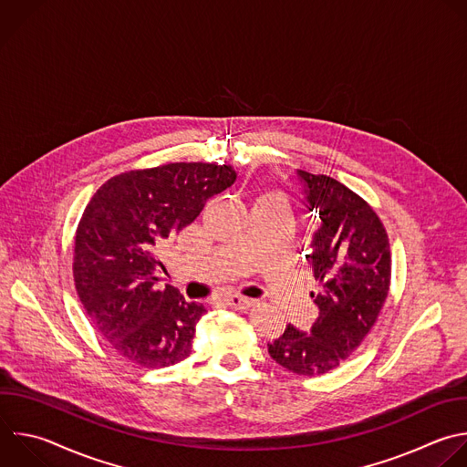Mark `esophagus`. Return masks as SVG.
Returning <instances> with one entry per match:
<instances>
[{"label":"esophagus","mask_w":467,"mask_h":467,"mask_svg":"<svg viewBox=\"0 0 467 467\" xmlns=\"http://www.w3.org/2000/svg\"><path fill=\"white\" fill-rule=\"evenodd\" d=\"M225 304L234 307V309H249L253 306V300L245 298V296H240V295H229L225 298Z\"/></svg>","instance_id":"esophagus-1"}]
</instances>
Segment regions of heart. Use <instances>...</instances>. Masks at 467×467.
<instances>
[{
    "instance_id": "1",
    "label": "heart",
    "mask_w": 467,
    "mask_h": 467,
    "mask_svg": "<svg viewBox=\"0 0 467 467\" xmlns=\"http://www.w3.org/2000/svg\"><path fill=\"white\" fill-rule=\"evenodd\" d=\"M275 196H278V198H280V200H282V202H284V198H282V196H280V194H275Z\"/></svg>"
}]
</instances>
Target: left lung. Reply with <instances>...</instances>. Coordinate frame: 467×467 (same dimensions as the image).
I'll list each match as a JSON object with an SVG mask.
<instances>
[{
	"instance_id": "left-lung-1",
	"label": "left lung",
	"mask_w": 467,
	"mask_h": 467,
	"mask_svg": "<svg viewBox=\"0 0 467 467\" xmlns=\"http://www.w3.org/2000/svg\"><path fill=\"white\" fill-rule=\"evenodd\" d=\"M298 176L307 209L321 220L306 254L319 282L309 293L319 317L309 334L287 325L267 352L285 370L312 378L337 368L370 334L390 289L392 258L383 222L359 194L330 176Z\"/></svg>"
}]
</instances>
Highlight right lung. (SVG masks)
<instances>
[{
  "label": "right lung",
  "instance_id": "add662e5",
  "mask_svg": "<svg viewBox=\"0 0 467 467\" xmlns=\"http://www.w3.org/2000/svg\"><path fill=\"white\" fill-rule=\"evenodd\" d=\"M234 180L231 165L169 163L113 176L86 205L75 234V287L95 330L128 361L163 368L191 356L207 309L169 284L153 287L163 267L155 251Z\"/></svg>",
  "mask_w": 467,
  "mask_h": 467
}]
</instances>
